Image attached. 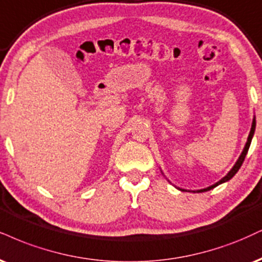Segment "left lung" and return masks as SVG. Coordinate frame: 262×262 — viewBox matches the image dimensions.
I'll return each instance as SVG.
<instances>
[{"mask_svg":"<svg viewBox=\"0 0 262 262\" xmlns=\"http://www.w3.org/2000/svg\"><path fill=\"white\" fill-rule=\"evenodd\" d=\"M255 127H256V121H255V117H254V119H253V124H251L250 133H249V137H248L247 144H245V146H244V150H243V152L241 154V156H239L238 161L235 162V165H234V166H233V168H232L231 171H229L228 173H227V176H225V177H223V178L221 179V181H219L217 183H215V184H213V185H211V187H207V188H205V189H200V190L194 191V193H203V191L211 190V189H213L215 187H217V185L222 184V183H225V182H228L229 179H232V178H233V176H234L235 173H237V172L239 171V168H241V166L243 165V162H244L245 156H247V154H248L249 146H250V144H251V139H253V137H254V133H255ZM181 190H183V189H181ZM183 191H184V190H183Z\"/></svg>","mask_w":262,"mask_h":262,"instance_id":"1","label":"left lung"}]
</instances>
